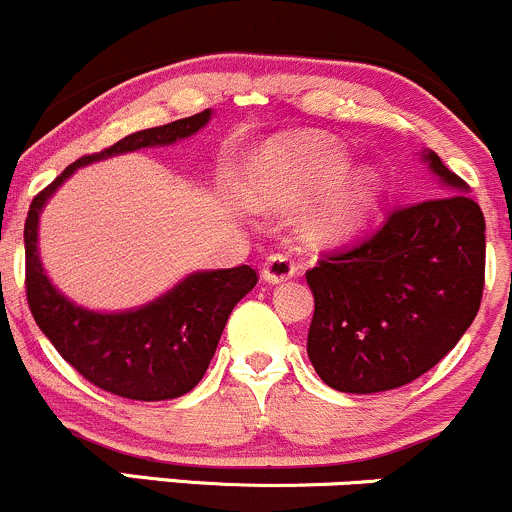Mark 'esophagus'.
<instances>
[{"mask_svg": "<svg viewBox=\"0 0 512 512\" xmlns=\"http://www.w3.org/2000/svg\"><path fill=\"white\" fill-rule=\"evenodd\" d=\"M294 274H297V262L289 255H284V252H272L265 260V265H262V279L270 284L287 282Z\"/></svg>", "mask_w": 512, "mask_h": 512, "instance_id": "34e87169", "label": "esophagus"}]
</instances>
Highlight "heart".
Here are the masks:
<instances>
[{
	"label": "heart",
	"mask_w": 512,
	"mask_h": 512,
	"mask_svg": "<svg viewBox=\"0 0 512 512\" xmlns=\"http://www.w3.org/2000/svg\"><path fill=\"white\" fill-rule=\"evenodd\" d=\"M351 154L321 134H287L257 149L247 193L272 211H297L322 196L301 218V235L316 245H336L363 233L383 198L375 169L351 171Z\"/></svg>",
	"instance_id": "1"
}]
</instances>
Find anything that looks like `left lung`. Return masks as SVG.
I'll return each instance as SVG.
<instances>
[{
    "mask_svg": "<svg viewBox=\"0 0 512 512\" xmlns=\"http://www.w3.org/2000/svg\"><path fill=\"white\" fill-rule=\"evenodd\" d=\"M439 196L395 208L370 238L306 272L314 292L311 365L355 395L402 387L444 358L476 319L486 220L469 186L422 152Z\"/></svg>",
    "mask_w": 512,
    "mask_h": 512,
    "instance_id": "1",
    "label": "left lung"
}]
</instances>
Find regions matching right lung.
Wrapping results in <instances>:
<instances>
[{"instance_id": "right-lung-1", "label": "right lung", "mask_w": 512, "mask_h": 512, "mask_svg": "<svg viewBox=\"0 0 512 512\" xmlns=\"http://www.w3.org/2000/svg\"><path fill=\"white\" fill-rule=\"evenodd\" d=\"M211 115V110H203L169 125L142 129L110 149L73 161L31 201L26 215V301L34 321L61 358L85 380L127 400H174L201 383L230 311L255 287L257 272L250 265L193 272L139 309L117 314L90 311L63 297L43 272L39 215L56 188L80 166L137 149L174 144L206 127Z\"/></svg>"}]
</instances>
